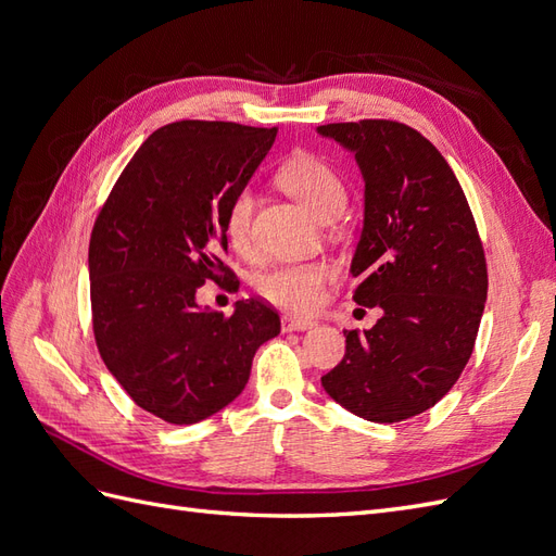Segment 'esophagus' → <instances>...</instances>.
<instances>
[{
    "label": "esophagus",
    "mask_w": 556,
    "mask_h": 556,
    "mask_svg": "<svg viewBox=\"0 0 556 556\" xmlns=\"http://www.w3.org/2000/svg\"><path fill=\"white\" fill-rule=\"evenodd\" d=\"M313 327H315L313 319L294 317V315H285L282 317V329L285 331H306V329H313Z\"/></svg>",
    "instance_id": "1"
}]
</instances>
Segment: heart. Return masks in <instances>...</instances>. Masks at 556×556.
Wrapping results in <instances>:
<instances>
[{"label": "heart", "instance_id": "obj_1", "mask_svg": "<svg viewBox=\"0 0 556 556\" xmlns=\"http://www.w3.org/2000/svg\"><path fill=\"white\" fill-rule=\"evenodd\" d=\"M276 180L317 220L329 223L331 217L345 208V180L323 157L296 153L280 164ZM252 206H255V197L243 188L229 199V206L225 211V237L241 255H248L252 250ZM333 274L336 268L327 260L290 262L268 268L255 285L257 292L266 301H271L274 306L294 313H308L323 301L325 285L333 278Z\"/></svg>", "mask_w": 556, "mask_h": 556}]
</instances>
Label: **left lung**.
Wrapping results in <instances>:
<instances>
[{"instance_id": "left-lung-1", "label": "left lung", "mask_w": 556, "mask_h": 556, "mask_svg": "<svg viewBox=\"0 0 556 556\" xmlns=\"http://www.w3.org/2000/svg\"><path fill=\"white\" fill-rule=\"evenodd\" d=\"M357 157L366 180L352 299L380 308L345 329V355L323 376L327 394L371 422H403L435 406L476 348L486 260L476 217L445 157L396 121L319 125Z\"/></svg>"}]
</instances>
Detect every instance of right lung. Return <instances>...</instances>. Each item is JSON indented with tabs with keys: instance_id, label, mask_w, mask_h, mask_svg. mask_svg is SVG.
I'll list each match as a JSON object with an SVG mask.
<instances>
[{
	"instance_id": "right-lung-1",
	"label": "right lung",
	"mask_w": 556,
	"mask_h": 556,
	"mask_svg": "<svg viewBox=\"0 0 556 556\" xmlns=\"http://www.w3.org/2000/svg\"><path fill=\"white\" fill-rule=\"evenodd\" d=\"M276 127L180 121L141 143L99 208L90 237V304L99 355L139 408L169 425L223 410L250 378L257 348L280 331L255 296L231 315L201 311L206 280L233 278L225 211Z\"/></svg>"
}]
</instances>
